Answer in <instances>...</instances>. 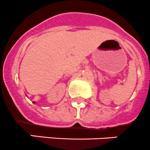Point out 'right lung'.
Masks as SVG:
<instances>
[{"instance_id": "1", "label": "right lung", "mask_w": 150, "mask_h": 150, "mask_svg": "<svg viewBox=\"0 0 150 150\" xmlns=\"http://www.w3.org/2000/svg\"><path fill=\"white\" fill-rule=\"evenodd\" d=\"M33 103H34V104H35V102H33Z\"/></svg>"}]
</instances>
